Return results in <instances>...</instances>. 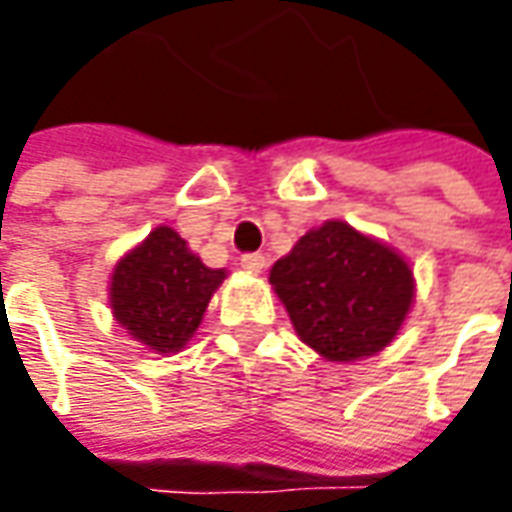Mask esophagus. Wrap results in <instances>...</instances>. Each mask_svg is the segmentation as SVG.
<instances>
[{"label": "esophagus", "mask_w": 512, "mask_h": 512, "mask_svg": "<svg viewBox=\"0 0 512 512\" xmlns=\"http://www.w3.org/2000/svg\"><path fill=\"white\" fill-rule=\"evenodd\" d=\"M239 265L245 267V270H250V273H262L267 265V259L262 253H245V256L239 259Z\"/></svg>", "instance_id": "esophagus-1"}]
</instances>
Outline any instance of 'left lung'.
<instances>
[{
    "mask_svg": "<svg viewBox=\"0 0 512 512\" xmlns=\"http://www.w3.org/2000/svg\"><path fill=\"white\" fill-rule=\"evenodd\" d=\"M302 342L330 362L379 353L413 302V273L396 250L344 222H325L270 270Z\"/></svg>",
    "mask_w": 512,
    "mask_h": 512,
    "instance_id": "1",
    "label": "left lung"
}]
</instances>
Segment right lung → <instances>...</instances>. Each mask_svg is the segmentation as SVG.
<instances>
[{
	"label": "right lung",
	"mask_w": 512,
	"mask_h": 512,
	"mask_svg": "<svg viewBox=\"0 0 512 512\" xmlns=\"http://www.w3.org/2000/svg\"><path fill=\"white\" fill-rule=\"evenodd\" d=\"M222 279L225 270L202 265L176 230L156 227L113 270V316L133 339L153 350H179L199 327Z\"/></svg>",
	"instance_id": "1"
}]
</instances>
